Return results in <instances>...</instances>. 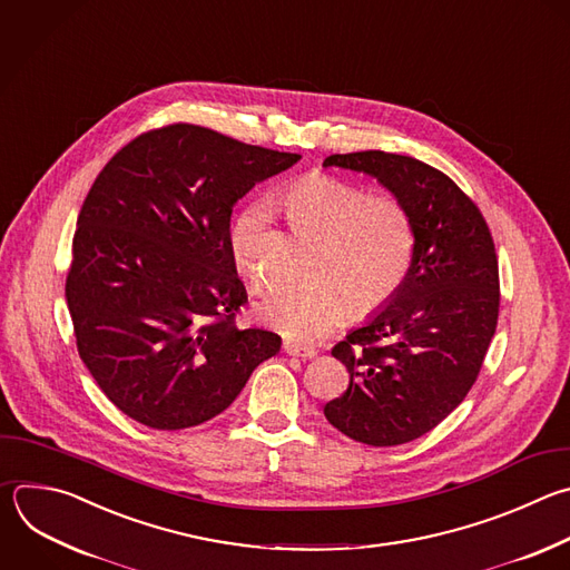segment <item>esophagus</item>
Returning a JSON list of instances; mask_svg holds the SVG:
<instances>
[{
    "instance_id": "obj_1",
    "label": "esophagus",
    "mask_w": 570,
    "mask_h": 570,
    "mask_svg": "<svg viewBox=\"0 0 570 570\" xmlns=\"http://www.w3.org/2000/svg\"><path fill=\"white\" fill-rule=\"evenodd\" d=\"M284 351L288 355H297V357H315V348L302 346V344H295V342H284Z\"/></svg>"
}]
</instances>
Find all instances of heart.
<instances>
[{"label": "heart", "instance_id": "heart-1", "mask_svg": "<svg viewBox=\"0 0 570 570\" xmlns=\"http://www.w3.org/2000/svg\"><path fill=\"white\" fill-rule=\"evenodd\" d=\"M282 204L291 224L317 239L308 273L275 284L257 304L259 317L288 337H324L351 315L364 320L401 291L414 257V219L394 193H368L333 174L313 171L293 183ZM273 219L266 202L239 210L228 230L235 266L253 284L268 277L264 237Z\"/></svg>", "mask_w": 570, "mask_h": 570}]
</instances>
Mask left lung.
<instances>
[{
	"instance_id": "left-lung-1",
	"label": "left lung",
	"mask_w": 570,
	"mask_h": 570,
	"mask_svg": "<svg viewBox=\"0 0 570 570\" xmlns=\"http://www.w3.org/2000/svg\"><path fill=\"white\" fill-rule=\"evenodd\" d=\"M375 176L414 219V257L394 299L331 353L348 387L326 421L373 448L410 443L450 416L476 383L499 320V262L479 206L441 169L381 149L331 154Z\"/></svg>"
}]
</instances>
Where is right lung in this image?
<instances>
[{
    "label": "right lung",
    "instance_id": "1",
    "mask_svg": "<svg viewBox=\"0 0 570 570\" xmlns=\"http://www.w3.org/2000/svg\"><path fill=\"white\" fill-rule=\"evenodd\" d=\"M302 156L171 122L96 176L65 295L76 346L105 396L151 430L222 414L282 337L239 328L248 302L228 246L233 206Z\"/></svg>",
    "mask_w": 570,
    "mask_h": 570
}]
</instances>
